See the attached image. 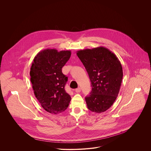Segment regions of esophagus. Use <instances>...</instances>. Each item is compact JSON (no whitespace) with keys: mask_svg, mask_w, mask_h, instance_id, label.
I'll use <instances>...</instances> for the list:
<instances>
[{"mask_svg":"<svg viewBox=\"0 0 151 151\" xmlns=\"http://www.w3.org/2000/svg\"><path fill=\"white\" fill-rule=\"evenodd\" d=\"M76 92H77V93H79V92H81V88H77V89H76Z\"/></svg>","mask_w":151,"mask_h":151,"instance_id":"1","label":"esophagus"}]
</instances>
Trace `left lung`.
I'll use <instances>...</instances> for the list:
<instances>
[{
	"mask_svg": "<svg viewBox=\"0 0 151 151\" xmlns=\"http://www.w3.org/2000/svg\"><path fill=\"white\" fill-rule=\"evenodd\" d=\"M91 82L92 91L86 97L88 109L100 113L110 108L116 99L123 79V68L116 56L99 46L77 52Z\"/></svg>",
	"mask_w": 151,
	"mask_h": 151,
	"instance_id": "obj_1",
	"label": "left lung"
}]
</instances>
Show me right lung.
I'll list each match as a JSON object with an SVG mask.
<instances>
[{
  "label": "right lung",
  "instance_id": "1",
  "mask_svg": "<svg viewBox=\"0 0 151 151\" xmlns=\"http://www.w3.org/2000/svg\"><path fill=\"white\" fill-rule=\"evenodd\" d=\"M71 53L70 50L44 49L35 56L30 68L35 96L42 107L51 114L64 111L71 101L65 89L68 77L62 70Z\"/></svg>",
  "mask_w": 151,
  "mask_h": 151
}]
</instances>
